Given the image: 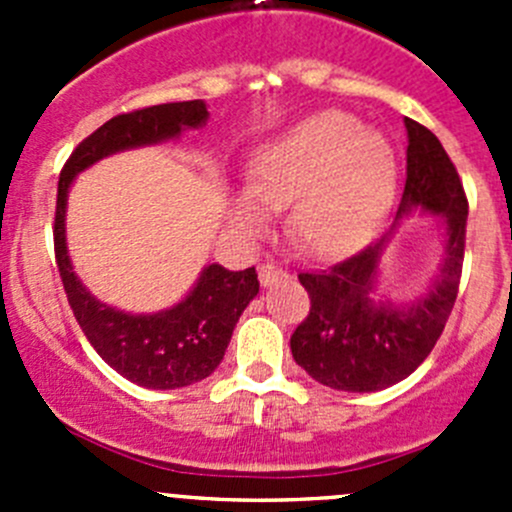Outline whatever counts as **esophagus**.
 <instances>
[{"label": "esophagus", "instance_id": "esophagus-1", "mask_svg": "<svg viewBox=\"0 0 512 512\" xmlns=\"http://www.w3.org/2000/svg\"><path fill=\"white\" fill-rule=\"evenodd\" d=\"M285 277H287V270L282 265H277V262H262V265H260L262 287L275 285V282L285 280Z\"/></svg>", "mask_w": 512, "mask_h": 512}]
</instances>
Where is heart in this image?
<instances>
[{
    "label": "heart",
    "mask_w": 512,
    "mask_h": 512,
    "mask_svg": "<svg viewBox=\"0 0 512 512\" xmlns=\"http://www.w3.org/2000/svg\"><path fill=\"white\" fill-rule=\"evenodd\" d=\"M396 153L384 133L342 111L319 113L257 151L250 193L232 198L240 225L262 227L265 208L287 206V235L302 250L329 255L371 230L394 193Z\"/></svg>",
    "instance_id": "1"
}]
</instances>
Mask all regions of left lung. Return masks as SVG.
I'll return each instance as SVG.
<instances>
[{
  "label": "left lung",
  "instance_id": "1",
  "mask_svg": "<svg viewBox=\"0 0 512 512\" xmlns=\"http://www.w3.org/2000/svg\"><path fill=\"white\" fill-rule=\"evenodd\" d=\"M406 183L396 220L364 250L319 270L299 272L309 294V314L294 329L292 356L314 381L337 391L366 394L414 374L436 347L461 285L468 198L441 141L406 118ZM411 209L442 215L447 255L442 272L421 298L404 308L374 303L370 292L383 247Z\"/></svg>",
  "mask_w": 512,
  "mask_h": 512
}]
</instances>
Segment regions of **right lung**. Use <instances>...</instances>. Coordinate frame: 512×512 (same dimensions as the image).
<instances>
[{
  "instance_id": "add662e5",
  "label": "right lung",
  "mask_w": 512,
  "mask_h": 512,
  "mask_svg": "<svg viewBox=\"0 0 512 512\" xmlns=\"http://www.w3.org/2000/svg\"><path fill=\"white\" fill-rule=\"evenodd\" d=\"M208 121L205 101L160 103L118 113L79 143L59 175L54 252L66 299L81 332L111 369L146 389H183L213 374L223 361L232 329L260 292L255 267L230 272L208 265L183 302L156 314H126L98 302L76 277L66 250V198L76 175L118 151L178 138Z\"/></svg>"
}]
</instances>
